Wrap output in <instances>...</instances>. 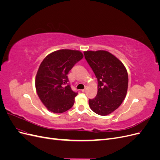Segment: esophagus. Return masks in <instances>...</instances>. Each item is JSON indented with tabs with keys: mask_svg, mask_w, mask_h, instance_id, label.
Masks as SVG:
<instances>
[{
	"mask_svg": "<svg viewBox=\"0 0 160 160\" xmlns=\"http://www.w3.org/2000/svg\"><path fill=\"white\" fill-rule=\"evenodd\" d=\"M81 91L83 92V93H85V92L87 91V88H85L84 89H82V90H81Z\"/></svg>",
	"mask_w": 160,
	"mask_h": 160,
	"instance_id": "1",
	"label": "esophagus"
}]
</instances>
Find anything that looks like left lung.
Wrapping results in <instances>:
<instances>
[{"label": "left lung", "mask_w": 160, "mask_h": 160, "mask_svg": "<svg viewBox=\"0 0 160 160\" xmlns=\"http://www.w3.org/2000/svg\"><path fill=\"white\" fill-rule=\"evenodd\" d=\"M86 61L98 79V93L89 100L91 110L107 115L117 109L126 96L128 74L117 57L105 51L84 52Z\"/></svg>", "instance_id": "obj_1"}]
</instances>
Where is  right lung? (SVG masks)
I'll use <instances>...</instances> for the list:
<instances>
[{"label":"right lung","instance_id":"right-lung-1","mask_svg":"<svg viewBox=\"0 0 160 160\" xmlns=\"http://www.w3.org/2000/svg\"><path fill=\"white\" fill-rule=\"evenodd\" d=\"M83 57L79 51L61 49L51 52L42 61L36 75V90L51 112L63 113L73 105L77 92L71 89L67 74Z\"/></svg>","mask_w":160,"mask_h":160}]
</instances>
